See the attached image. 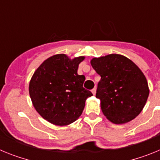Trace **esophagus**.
I'll return each instance as SVG.
<instances>
[{
  "label": "esophagus",
  "mask_w": 160,
  "mask_h": 160,
  "mask_svg": "<svg viewBox=\"0 0 160 160\" xmlns=\"http://www.w3.org/2000/svg\"><path fill=\"white\" fill-rule=\"evenodd\" d=\"M91 92H92V94H94V95H95V94H96V88L92 89V90H91Z\"/></svg>",
  "instance_id": "esophagus-1"
}]
</instances>
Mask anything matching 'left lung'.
<instances>
[{"instance_id":"left-lung-1","label":"left lung","mask_w":160,"mask_h":160,"mask_svg":"<svg viewBox=\"0 0 160 160\" xmlns=\"http://www.w3.org/2000/svg\"><path fill=\"white\" fill-rule=\"evenodd\" d=\"M90 64L101 76L96 98L107 119L114 124H123L138 116L149 95L142 70L129 58L116 53L94 58Z\"/></svg>"}]
</instances>
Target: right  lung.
Wrapping results in <instances>:
<instances>
[{
	"mask_svg": "<svg viewBox=\"0 0 160 160\" xmlns=\"http://www.w3.org/2000/svg\"><path fill=\"white\" fill-rule=\"evenodd\" d=\"M84 56L70 59L64 53L45 60L32 74L29 85L31 101L44 119L57 126H66L79 118L87 98L83 88L84 75L78 74Z\"/></svg>",
	"mask_w": 160,
	"mask_h": 160,
	"instance_id": "1",
	"label": "right lung"
}]
</instances>
